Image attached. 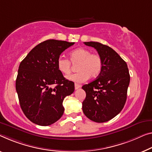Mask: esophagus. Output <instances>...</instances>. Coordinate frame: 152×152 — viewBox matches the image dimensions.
I'll return each mask as SVG.
<instances>
[{
	"label": "esophagus",
	"instance_id": "obj_1",
	"mask_svg": "<svg viewBox=\"0 0 152 152\" xmlns=\"http://www.w3.org/2000/svg\"><path fill=\"white\" fill-rule=\"evenodd\" d=\"M81 88V85H79L77 83H75V90H78L79 88Z\"/></svg>",
	"mask_w": 152,
	"mask_h": 152
}]
</instances>
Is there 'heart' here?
Returning <instances> with one entry per match:
<instances>
[{
  "instance_id": "1",
  "label": "heart",
  "mask_w": 152,
  "mask_h": 152,
  "mask_svg": "<svg viewBox=\"0 0 152 152\" xmlns=\"http://www.w3.org/2000/svg\"><path fill=\"white\" fill-rule=\"evenodd\" d=\"M77 64V73L67 77L70 81L76 83L86 81L89 78H95L100 73L102 67V59L99 55L91 53L87 49L80 48L70 52L69 60L60 56L57 60V68L60 73L65 75L71 73L72 65Z\"/></svg>"
}]
</instances>
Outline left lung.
Returning <instances> with one entry per match:
<instances>
[{"label": "left lung", "instance_id": "left-lung-1", "mask_svg": "<svg viewBox=\"0 0 152 152\" xmlns=\"http://www.w3.org/2000/svg\"><path fill=\"white\" fill-rule=\"evenodd\" d=\"M96 50L102 67L96 79L82 86L86 93L82 109L85 115L95 122L111 120L122 110L127 98L130 74L126 62L110 47L99 42H84Z\"/></svg>", "mask_w": 152, "mask_h": 152}]
</instances>
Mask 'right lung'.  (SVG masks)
<instances>
[{
  "label": "right lung",
  "instance_id": "obj_1",
  "mask_svg": "<svg viewBox=\"0 0 152 152\" xmlns=\"http://www.w3.org/2000/svg\"><path fill=\"white\" fill-rule=\"evenodd\" d=\"M74 43L45 41L20 63L15 82L20 107L37 125L50 126L59 120L64 113V99L74 92V83L64 77L56 64L60 55Z\"/></svg>",
  "mask_w": 152,
  "mask_h": 152
}]
</instances>
